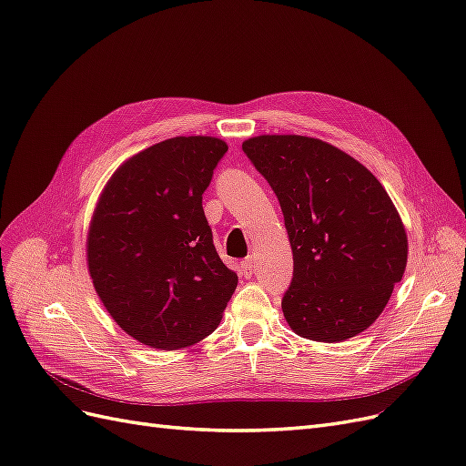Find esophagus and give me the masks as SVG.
Returning a JSON list of instances; mask_svg holds the SVG:
<instances>
[{"instance_id":"obj_1","label":"esophagus","mask_w":466,"mask_h":466,"mask_svg":"<svg viewBox=\"0 0 466 466\" xmlns=\"http://www.w3.org/2000/svg\"><path fill=\"white\" fill-rule=\"evenodd\" d=\"M241 274H243L245 278H250L252 274H255V258L248 257V258H245V260L241 262Z\"/></svg>"}]
</instances>
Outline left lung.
I'll use <instances>...</instances> for the list:
<instances>
[{
  "instance_id": "left-lung-1",
  "label": "left lung",
  "mask_w": 466,
  "mask_h": 466,
  "mask_svg": "<svg viewBox=\"0 0 466 466\" xmlns=\"http://www.w3.org/2000/svg\"><path fill=\"white\" fill-rule=\"evenodd\" d=\"M243 151L284 214L293 278L281 311L291 330L330 344L370 329L408 258L404 225L387 190L322 139L257 136Z\"/></svg>"
}]
</instances>
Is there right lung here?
<instances>
[{
    "label": "right lung",
    "mask_w": 466,
    "mask_h": 466,
    "mask_svg": "<svg viewBox=\"0 0 466 466\" xmlns=\"http://www.w3.org/2000/svg\"><path fill=\"white\" fill-rule=\"evenodd\" d=\"M223 139L178 136L122 163L96 202L87 235L93 286L137 342L178 350L214 332L237 288L202 208Z\"/></svg>",
    "instance_id": "add662e5"
}]
</instances>
